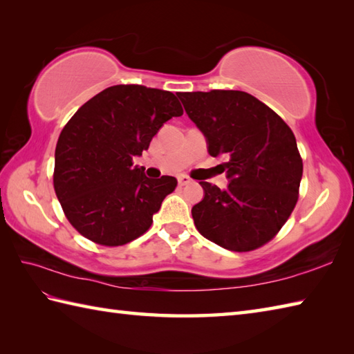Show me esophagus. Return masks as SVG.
I'll return each instance as SVG.
<instances>
[{
  "instance_id": "obj_1",
  "label": "esophagus",
  "mask_w": 354,
  "mask_h": 354,
  "mask_svg": "<svg viewBox=\"0 0 354 354\" xmlns=\"http://www.w3.org/2000/svg\"><path fill=\"white\" fill-rule=\"evenodd\" d=\"M177 180H178V185L180 186H186V185H189L192 182V180L187 177V176H178Z\"/></svg>"
}]
</instances>
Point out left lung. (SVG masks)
Segmentation results:
<instances>
[{
  "label": "left lung",
  "instance_id": "1",
  "mask_svg": "<svg viewBox=\"0 0 354 354\" xmlns=\"http://www.w3.org/2000/svg\"><path fill=\"white\" fill-rule=\"evenodd\" d=\"M210 156L229 178L225 189L200 182L203 200L192 218L204 238L232 251H250L276 236L298 200L303 160L292 130L242 91L180 92Z\"/></svg>",
  "mask_w": 354,
  "mask_h": 354
}]
</instances>
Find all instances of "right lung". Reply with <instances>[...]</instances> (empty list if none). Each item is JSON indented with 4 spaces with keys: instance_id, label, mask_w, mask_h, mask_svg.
I'll list each match as a JSON object with an SVG mask.
<instances>
[{
    "instance_id": "obj_1",
    "label": "right lung",
    "mask_w": 354,
    "mask_h": 354,
    "mask_svg": "<svg viewBox=\"0 0 354 354\" xmlns=\"http://www.w3.org/2000/svg\"><path fill=\"white\" fill-rule=\"evenodd\" d=\"M183 109L172 92L116 84L84 103L62 130L54 191L74 229L100 245H124L145 233L176 189L171 176L148 178L133 159Z\"/></svg>"
}]
</instances>
